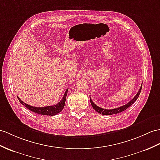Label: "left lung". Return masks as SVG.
Segmentation results:
<instances>
[{"label": "left lung", "mask_w": 160, "mask_h": 160, "mask_svg": "<svg viewBox=\"0 0 160 160\" xmlns=\"http://www.w3.org/2000/svg\"><path fill=\"white\" fill-rule=\"evenodd\" d=\"M142 85V84H141V88H140L138 93H136V96L134 97V98H132L129 102H128L126 104H124V105H123V106L120 107L116 108H112V109H104V108L99 107L98 106H97V105H96L94 103H93L92 100L90 98V96H89V98H90L91 104H92V106L93 109H94L96 111H97L98 112H99L100 114H102V115H114V114L119 113V112H123V111H125L126 109H127V108H129L131 106V105L133 104L134 103L135 101L137 100V98H138L140 93H141V92Z\"/></svg>", "instance_id": "left-lung-1"}]
</instances>
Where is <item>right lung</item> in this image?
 <instances>
[{
    "label": "right lung",
    "instance_id": "right-lung-1",
    "mask_svg": "<svg viewBox=\"0 0 160 160\" xmlns=\"http://www.w3.org/2000/svg\"><path fill=\"white\" fill-rule=\"evenodd\" d=\"M68 90V89H67V90H66L63 98H62V99L60 101V102L56 105H53V106H48V107H35L30 106V105L27 104L26 103L24 102L23 101H22L20 99H19L18 96V98L19 101V102L24 105L26 108H27L28 109H29L31 111L42 115L53 116V115H57L58 113H59V112H61L62 109L64 108Z\"/></svg>",
    "mask_w": 160,
    "mask_h": 160
}]
</instances>
